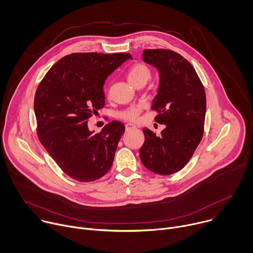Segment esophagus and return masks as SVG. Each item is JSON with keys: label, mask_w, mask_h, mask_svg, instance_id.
<instances>
[{"label": "esophagus", "mask_w": 253, "mask_h": 253, "mask_svg": "<svg viewBox=\"0 0 253 253\" xmlns=\"http://www.w3.org/2000/svg\"><path fill=\"white\" fill-rule=\"evenodd\" d=\"M125 127H126V131H129V130H131V129H135V128H136V126H135L134 124H130V123L126 124Z\"/></svg>", "instance_id": "1"}]
</instances>
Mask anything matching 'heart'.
<instances>
[{
  "label": "heart",
  "mask_w": 253,
  "mask_h": 253,
  "mask_svg": "<svg viewBox=\"0 0 253 253\" xmlns=\"http://www.w3.org/2000/svg\"><path fill=\"white\" fill-rule=\"evenodd\" d=\"M151 77V70L150 68L144 63H136L134 64L128 71V80L134 86L140 82H147ZM145 105L138 104L135 106H131L126 108V109L120 111L117 116L118 118L128 121L135 122L138 120L142 110L144 109Z\"/></svg>",
  "instance_id": "heart-1"
}]
</instances>
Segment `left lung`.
<instances>
[{"label":"left lung","mask_w":253,"mask_h":253,"mask_svg":"<svg viewBox=\"0 0 253 253\" xmlns=\"http://www.w3.org/2000/svg\"><path fill=\"white\" fill-rule=\"evenodd\" d=\"M143 60L159 70L160 84L152 110L158 113L155 121L166 128L160 136L143 128L145 141L139 155L148 170L170 175L188 163L203 137L205 90L190 62L172 50H144Z\"/></svg>","instance_id":"8db88e82"}]
</instances>
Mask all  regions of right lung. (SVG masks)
Instances as JSON below:
<instances>
[{"label":"right lung","mask_w":253,"mask_h":253,"mask_svg":"<svg viewBox=\"0 0 253 253\" xmlns=\"http://www.w3.org/2000/svg\"><path fill=\"white\" fill-rule=\"evenodd\" d=\"M131 58L129 53L67 55L36 91L38 138L60 169L77 181H95L112 166L124 124L112 121L93 134L88 121L105 106L107 77Z\"/></svg>","instance_id":"obj_1"}]
</instances>
